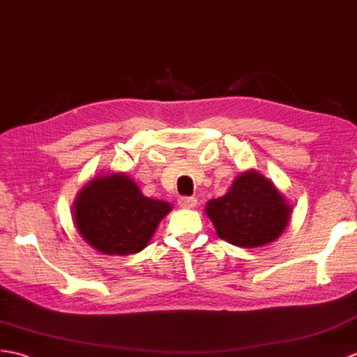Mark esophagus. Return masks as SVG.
<instances>
[{
	"mask_svg": "<svg viewBox=\"0 0 357 357\" xmlns=\"http://www.w3.org/2000/svg\"><path fill=\"white\" fill-rule=\"evenodd\" d=\"M178 204L181 206V208H185V209H191V208H194V206L197 204V199H195V197H186V195H183V197H180V199H178Z\"/></svg>",
	"mask_w": 357,
	"mask_h": 357,
	"instance_id": "obj_1",
	"label": "esophagus"
}]
</instances>
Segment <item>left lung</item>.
Returning a JSON list of instances; mask_svg holds the SVG:
<instances>
[{
	"mask_svg": "<svg viewBox=\"0 0 357 357\" xmlns=\"http://www.w3.org/2000/svg\"><path fill=\"white\" fill-rule=\"evenodd\" d=\"M290 211L278 189L255 171L243 172L226 195L206 206L220 238L245 249L278 238Z\"/></svg>",
	"mask_w": 357,
	"mask_h": 357,
	"instance_id": "8db88e82",
	"label": "left lung"
}]
</instances>
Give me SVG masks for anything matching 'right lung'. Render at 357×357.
Returning <instances> with one entry per match:
<instances>
[{"label": "right lung", "mask_w": 357, "mask_h": 357, "mask_svg": "<svg viewBox=\"0 0 357 357\" xmlns=\"http://www.w3.org/2000/svg\"><path fill=\"white\" fill-rule=\"evenodd\" d=\"M169 203L148 199L122 174L93 178L75 203V221L82 238L107 255H130L148 244Z\"/></svg>", "instance_id": "1"}]
</instances>
